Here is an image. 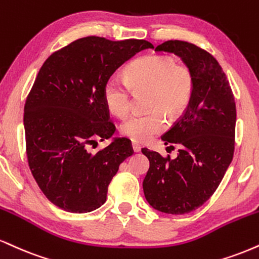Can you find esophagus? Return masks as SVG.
I'll use <instances>...</instances> for the list:
<instances>
[{
    "instance_id": "1",
    "label": "esophagus",
    "mask_w": 259,
    "mask_h": 259,
    "mask_svg": "<svg viewBox=\"0 0 259 259\" xmlns=\"http://www.w3.org/2000/svg\"><path fill=\"white\" fill-rule=\"evenodd\" d=\"M133 149H134V152H140L141 151V146H140L139 143L133 142Z\"/></svg>"
}]
</instances>
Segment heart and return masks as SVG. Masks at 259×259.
<instances>
[{
    "label": "heart",
    "mask_w": 259,
    "mask_h": 259,
    "mask_svg": "<svg viewBox=\"0 0 259 259\" xmlns=\"http://www.w3.org/2000/svg\"><path fill=\"white\" fill-rule=\"evenodd\" d=\"M194 79L188 67L176 64L169 55H146L129 64L124 79L111 77L104 85V100L114 116L125 117L130 111L132 89L149 90L147 113L133 114L120 125V133L133 142L143 143L163 132L165 113L175 118L192 99Z\"/></svg>",
    "instance_id": "b5f03b06"
}]
</instances>
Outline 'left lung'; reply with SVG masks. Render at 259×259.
I'll list each match as a JSON object with an SVG mask.
<instances>
[{"label":"left lung","instance_id":"8db88e82","mask_svg":"<svg viewBox=\"0 0 259 259\" xmlns=\"http://www.w3.org/2000/svg\"><path fill=\"white\" fill-rule=\"evenodd\" d=\"M155 52L182 59L194 79L185 113L161 136L180 147L175 159L142 148L149 169L142 187L155 210L183 214L201 206L220 186L232 163L236 107L226 73L210 53L185 40H166ZM174 147V146H170Z\"/></svg>","mask_w":259,"mask_h":259}]
</instances>
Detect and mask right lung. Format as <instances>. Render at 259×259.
<instances>
[{
    "mask_svg": "<svg viewBox=\"0 0 259 259\" xmlns=\"http://www.w3.org/2000/svg\"><path fill=\"white\" fill-rule=\"evenodd\" d=\"M148 48L153 45L145 39L89 36L54 52L40 67L24 107L26 154L33 179L55 206L85 213L104 205L119 165L134 153L125 138L96 153L88 151L96 139L104 141L116 132L104 85Z\"/></svg>",
    "mask_w": 259,
    "mask_h": 259,
    "instance_id": "obj_1",
    "label": "right lung"
}]
</instances>
